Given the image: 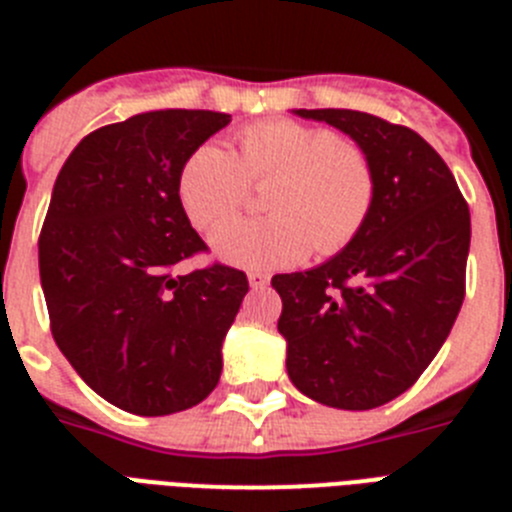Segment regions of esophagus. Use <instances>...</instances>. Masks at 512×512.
<instances>
[{"label": "esophagus", "instance_id": "esophagus-1", "mask_svg": "<svg viewBox=\"0 0 512 512\" xmlns=\"http://www.w3.org/2000/svg\"><path fill=\"white\" fill-rule=\"evenodd\" d=\"M248 284H251L253 289H264L266 284H269V274H264V271H251V274H248Z\"/></svg>", "mask_w": 512, "mask_h": 512}]
</instances>
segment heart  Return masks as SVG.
Wrapping results in <instances>:
<instances>
[{"mask_svg":"<svg viewBox=\"0 0 512 512\" xmlns=\"http://www.w3.org/2000/svg\"><path fill=\"white\" fill-rule=\"evenodd\" d=\"M238 153L217 143L194 148L179 171L189 223L215 228L266 189L261 220H233L212 235L217 259L243 269L295 266L315 248L330 256L354 241L377 200V171L359 143L297 120H261L238 130Z\"/></svg>","mask_w":512,"mask_h":512,"instance_id":"obj_1","label":"heart"}]
</instances>
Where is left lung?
I'll return each mask as SVG.
<instances>
[{"instance_id":"1","label":"left lung","mask_w":512,"mask_h":512,"mask_svg":"<svg viewBox=\"0 0 512 512\" xmlns=\"http://www.w3.org/2000/svg\"><path fill=\"white\" fill-rule=\"evenodd\" d=\"M359 143L377 171L372 215L323 266L277 274L287 374L328 408L372 410L418 382L467 292L472 223L454 174L415 130L356 110H297Z\"/></svg>"}]
</instances>
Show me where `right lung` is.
I'll return each mask as SVG.
<instances>
[{
    "mask_svg": "<svg viewBox=\"0 0 512 512\" xmlns=\"http://www.w3.org/2000/svg\"><path fill=\"white\" fill-rule=\"evenodd\" d=\"M230 115L158 110L94 130L53 187L38 261L51 333L84 382L135 415H171L205 400L223 372V338L248 292L207 253L184 215V161Z\"/></svg>",
    "mask_w": 512,
    "mask_h": 512,
    "instance_id": "right-lung-1",
    "label": "right lung"
}]
</instances>
